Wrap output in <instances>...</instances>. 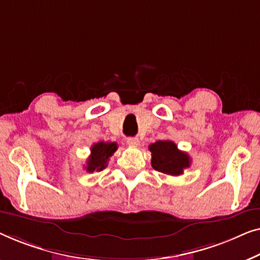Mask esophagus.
Masks as SVG:
<instances>
[{
  "label": "esophagus",
  "instance_id": "1",
  "mask_svg": "<svg viewBox=\"0 0 260 260\" xmlns=\"http://www.w3.org/2000/svg\"><path fill=\"white\" fill-rule=\"evenodd\" d=\"M127 144L132 146V147H137V146L139 145V139L138 138H128L127 139Z\"/></svg>",
  "mask_w": 260,
  "mask_h": 260
}]
</instances>
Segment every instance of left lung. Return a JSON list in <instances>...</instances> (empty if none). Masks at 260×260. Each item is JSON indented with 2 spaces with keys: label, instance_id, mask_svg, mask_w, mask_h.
I'll use <instances>...</instances> for the list:
<instances>
[{
  "label": "left lung",
  "instance_id": "1",
  "mask_svg": "<svg viewBox=\"0 0 260 260\" xmlns=\"http://www.w3.org/2000/svg\"><path fill=\"white\" fill-rule=\"evenodd\" d=\"M148 148L152 152V167L161 173L180 175L191 165L187 153L179 151L178 146L171 140H159L149 145Z\"/></svg>",
  "mask_w": 260,
  "mask_h": 260
}]
</instances>
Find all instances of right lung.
Listing matches in <instances>:
<instances>
[{
  "mask_svg": "<svg viewBox=\"0 0 260 260\" xmlns=\"http://www.w3.org/2000/svg\"><path fill=\"white\" fill-rule=\"evenodd\" d=\"M118 149V145L115 142H96L90 147V155L87 160V165L85 166L86 171L92 173L94 171H102L107 167V162L114 152Z\"/></svg>",
  "mask_w": 260,
  "mask_h": 260,
  "instance_id": "right-lung-1",
  "label": "right lung"
}]
</instances>
